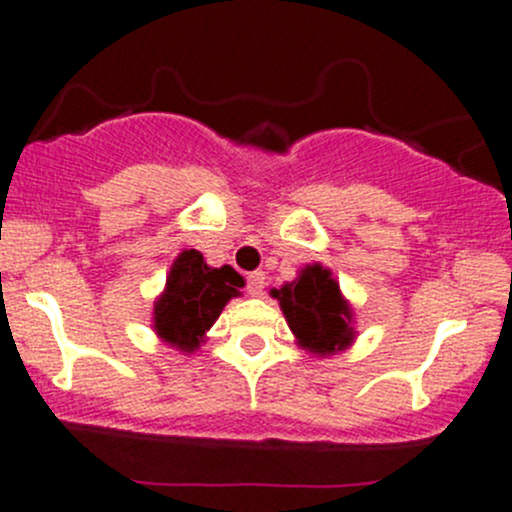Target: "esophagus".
<instances>
[{
  "label": "esophagus",
  "instance_id": "obj_1",
  "mask_svg": "<svg viewBox=\"0 0 512 512\" xmlns=\"http://www.w3.org/2000/svg\"><path fill=\"white\" fill-rule=\"evenodd\" d=\"M262 289H265V275H262V272H250V275H247V292H250L252 297H260Z\"/></svg>",
  "mask_w": 512,
  "mask_h": 512
}]
</instances>
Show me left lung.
<instances>
[{
  "mask_svg": "<svg viewBox=\"0 0 512 512\" xmlns=\"http://www.w3.org/2000/svg\"><path fill=\"white\" fill-rule=\"evenodd\" d=\"M299 347L327 356L344 352L354 342L352 304L342 297L339 282L319 262L307 265L294 282L272 289Z\"/></svg>",
  "mask_w": 512,
  "mask_h": 512,
  "instance_id": "obj_1",
  "label": "left lung"
}]
</instances>
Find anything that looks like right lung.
Wrapping results in <instances>:
<instances>
[{"instance_id":"right-lung-1","label":"right lung","mask_w":512,"mask_h":512,"mask_svg":"<svg viewBox=\"0 0 512 512\" xmlns=\"http://www.w3.org/2000/svg\"><path fill=\"white\" fill-rule=\"evenodd\" d=\"M240 287H245V280L230 265L208 267L198 250H183L156 299L153 329L170 347L193 354L225 304L240 294Z\"/></svg>"}]
</instances>
